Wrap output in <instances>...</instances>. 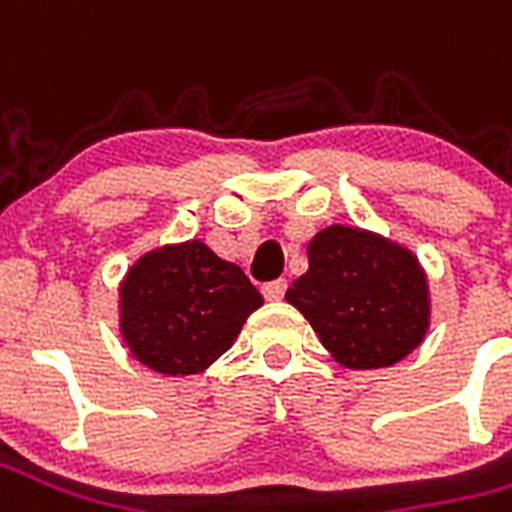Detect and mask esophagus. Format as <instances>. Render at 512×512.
Listing matches in <instances>:
<instances>
[{
    "instance_id": "34e87169",
    "label": "esophagus",
    "mask_w": 512,
    "mask_h": 512,
    "mask_svg": "<svg viewBox=\"0 0 512 512\" xmlns=\"http://www.w3.org/2000/svg\"><path fill=\"white\" fill-rule=\"evenodd\" d=\"M285 290H288V282H285V279H274V282H266V285H263V296H266L268 301H282Z\"/></svg>"
}]
</instances>
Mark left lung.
Masks as SVG:
<instances>
[{
	"label": "left lung",
	"mask_w": 512,
	"mask_h": 512,
	"mask_svg": "<svg viewBox=\"0 0 512 512\" xmlns=\"http://www.w3.org/2000/svg\"><path fill=\"white\" fill-rule=\"evenodd\" d=\"M310 268L285 293L323 348L348 370L397 365L430 329L425 268L406 246L332 224L307 244Z\"/></svg>",
	"instance_id": "obj_1"
}]
</instances>
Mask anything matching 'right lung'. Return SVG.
I'll return each mask as SVG.
<instances>
[{
    "label": "right lung",
    "mask_w": 512,
    "mask_h": 512,
    "mask_svg": "<svg viewBox=\"0 0 512 512\" xmlns=\"http://www.w3.org/2000/svg\"><path fill=\"white\" fill-rule=\"evenodd\" d=\"M117 307L136 362L164 376H191L233 348L263 296L241 266L194 238L139 257L120 282Z\"/></svg>",
    "instance_id": "obj_1"
}]
</instances>
